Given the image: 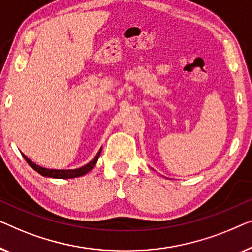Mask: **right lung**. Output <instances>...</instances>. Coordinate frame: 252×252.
<instances>
[{
	"label": "right lung",
	"instance_id": "add662e5",
	"mask_svg": "<svg viewBox=\"0 0 252 252\" xmlns=\"http://www.w3.org/2000/svg\"><path fill=\"white\" fill-rule=\"evenodd\" d=\"M100 152H101V150L98 152V154L95 155V158L91 162H89L88 164L82 166V168H79V169H75V170H55V169L42 168V166L35 164L34 162H32L30 158L26 157V155L23 154V157H24L25 160H26L28 164H30L32 168L35 170V171H37L38 173H40V175L44 176V177H51V178L66 179V178H75V177L83 176V175H86V173L89 172L90 170L95 165V163H97L99 155H100Z\"/></svg>",
	"mask_w": 252,
	"mask_h": 252
}]
</instances>
